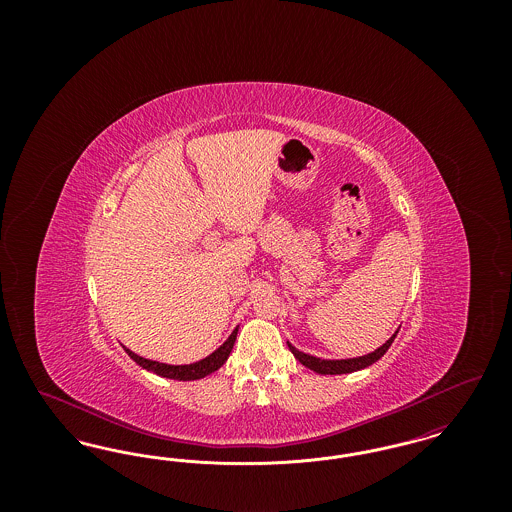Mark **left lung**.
<instances>
[{"mask_svg": "<svg viewBox=\"0 0 512 512\" xmlns=\"http://www.w3.org/2000/svg\"><path fill=\"white\" fill-rule=\"evenodd\" d=\"M397 332H399V328L393 332V336H391L390 340L386 341V343H382L378 349H374L372 353L363 355V357H355V359H318V357H313V355H309V353H303V351L295 349L290 341H288V347H290L293 357H295L301 365L315 370L317 374H349V372L363 370L366 366L374 365L378 359H382V357L386 355V351L390 349V345L393 343V340H395Z\"/></svg>", "mask_w": 512, "mask_h": 512, "instance_id": "1", "label": "left lung"}]
</instances>
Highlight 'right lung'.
<instances>
[{
	"label": "right lung",
	"mask_w": 512,
	"mask_h": 512,
	"mask_svg": "<svg viewBox=\"0 0 512 512\" xmlns=\"http://www.w3.org/2000/svg\"><path fill=\"white\" fill-rule=\"evenodd\" d=\"M238 336V326L234 328V332L228 336V340L220 345L219 349H215L211 355H207L205 359L197 361V363H190V365H167V363H159V361H151V359H144L140 355H136L134 351H130L128 347H124V351L128 353V357L136 363V365L146 368L149 372L163 376V378H171V380H180V382H190V380H201L205 376H209L211 372L219 370L220 366L226 363V359L232 353L234 341Z\"/></svg>",
	"instance_id": "obj_1"
}]
</instances>
